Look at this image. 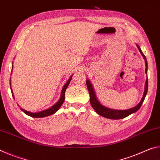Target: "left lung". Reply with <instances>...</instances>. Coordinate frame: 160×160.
I'll list each match as a JSON object with an SVG mask.
<instances>
[{
  "instance_id": "left-lung-1",
  "label": "left lung",
  "mask_w": 160,
  "mask_h": 160,
  "mask_svg": "<svg viewBox=\"0 0 160 160\" xmlns=\"http://www.w3.org/2000/svg\"><path fill=\"white\" fill-rule=\"evenodd\" d=\"M137 47L138 48V49L140 51V53L142 54V57L145 59V73L148 74V62H147V59H146V57L145 56L144 54L142 52L141 49L139 47L138 45H137ZM86 85L88 86V90L89 91V93H90V104L92 105V107H93V109L94 111L99 114L100 116H103V117H105L107 118H110V119H121L126 117L129 115H131V113L136 112L138 110L141 105L142 104L143 101L145 98L146 94L148 93V80H146L145 82V91H144V94H143V96L142 97L141 101L139 102V104L136 105V106L131 108V109H127V110H116V109H109V108L105 107L100 104L99 102L98 101V99H97V97L95 95V93H94V90L93 89V87L92 85V84L90 83V81L88 80H87L86 81Z\"/></svg>"
}]
</instances>
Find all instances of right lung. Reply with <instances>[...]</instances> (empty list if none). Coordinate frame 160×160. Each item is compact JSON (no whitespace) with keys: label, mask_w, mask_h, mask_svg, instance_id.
<instances>
[{"label":"right lung","mask_w":160,"mask_h":160,"mask_svg":"<svg viewBox=\"0 0 160 160\" xmlns=\"http://www.w3.org/2000/svg\"><path fill=\"white\" fill-rule=\"evenodd\" d=\"M72 76V75H71V76L70 77L69 79L68 80V81L66 82V84H65V85L63 86V89H62L60 99H59L58 101L56 102L55 104L53 105V106L51 107V108H49V109H47L46 110L42 111V112H37V113L29 112H28V111H25V109H21V110L24 113H26L27 115H28V116H31V117H33V118L46 117V116H50L51 114H53V113H56L59 109H60L61 105L63 104L64 100H65V92H66V89L68 88V85H69L70 82L71 81ZM10 85H11V84H10ZM11 90H12V89H11ZM12 97H14V96H13V94H12Z\"/></svg>","instance_id":"1"}]
</instances>
